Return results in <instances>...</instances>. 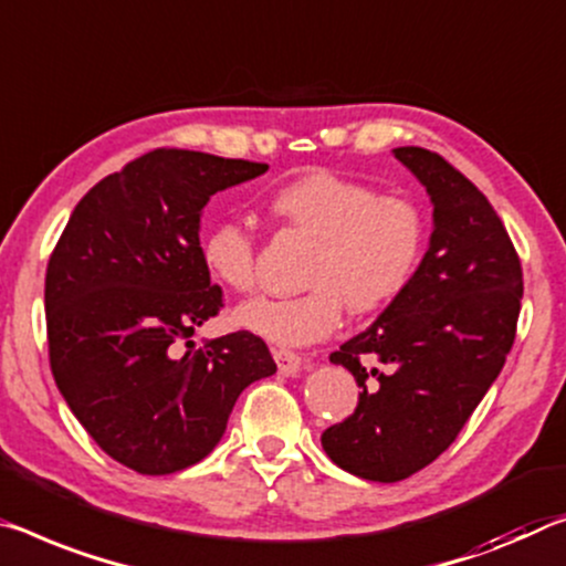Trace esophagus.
<instances>
[{"instance_id":"obj_1","label":"esophagus","mask_w":566,"mask_h":566,"mask_svg":"<svg viewBox=\"0 0 566 566\" xmlns=\"http://www.w3.org/2000/svg\"><path fill=\"white\" fill-rule=\"evenodd\" d=\"M274 360L282 375H297L302 367V357L290 353V349H274Z\"/></svg>"}]
</instances>
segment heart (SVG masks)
<instances>
[{
  "mask_svg": "<svg viewBox=\"0 0 566 566\" xmlns=\"http://www.w3.org/2000/svg\"><path fill=\"white\" fill-rule=\"evenodd\" d=\"M266 211L284 229L312 239L294 297H259L234 312V325L280 347H304L339 327L345 304L370 315L398 300L416 274L426 219L410 199L378 196L373 186L310 170L276 186ZM206 274L223 290L256 284V241L241 221L213 223L201 241Z\"/></svg>",
  "mask_w": 566,
  "mask_h": 566,
  "instance_id": "1",
  "label": "heart"
}]
</instances>
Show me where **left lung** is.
Wrapping results in <instances>:
<instances>
[{
  "instance_id": "1",
  "label": "left lung",
  "mask_w": 566,
  "mask_h": 566,
  "mask_svg": "<svg viewBox=\"0 0 566 566\" xmlns=\"http://www.w3.org/2000/svg\"><path fill=\"white\" fill-rule=\"evenodd\" d=\"M433 203L410 284L329 355L353 373L357 408L322 433L339 469L392 483L433 463L499 378L522 310V262L476 186L433 150H392Z\"/></svg>"
}]
</instances>
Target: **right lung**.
Wrapping results in <instances>:
<instances>
[{"label":"right lung","instance_id":"1","mask_svg":"<svg viewBox=\"0 0 566 566\" xmlns=\"http://www.w3.org/2000/svg\"><path fill=\"white\" fill-rule=\"evenodd\" d=\"M269 166L158 148L75 206L44 276L50 367L103 451L146 476L184 471L221 441L241 390L276 365L262 337L191 335L223 307L201 262V211Z\"/></svg>","mask_w":566,"mask_h":566}]
</instances>
